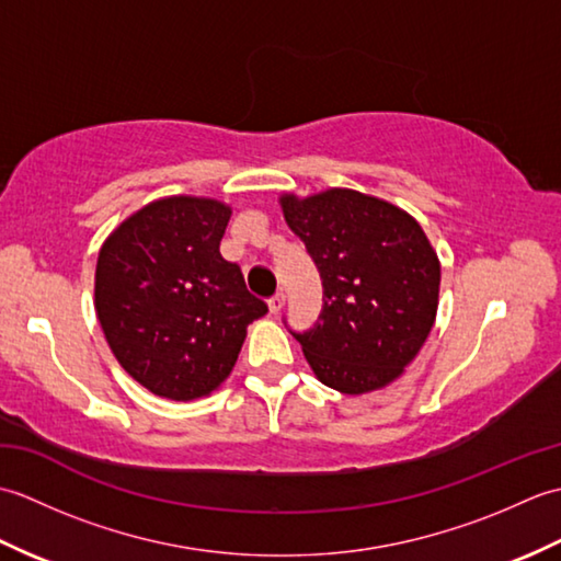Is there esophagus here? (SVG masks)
Here are the masks:
<instances>
[{
  "instance_id": "obj_1",
  "label": "esophagus",
  "mask_w": 561,
  "mask_h": 561,
  "mask_svg": "<svg viewBox=\"0 0 561 561\" xmlns=\"http://www.w3.org/2000/svg\"><path fill=\"white\" fill-rule=\"evenodd\" d=\"M284 304H287V296H284L282 291H279V294H274L272 299H270V313L277 316V313L282 311V308H284Z\"/></svg>"
}]
</instances>
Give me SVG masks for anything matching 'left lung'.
Wrapping results in <instances>:
<instances>
[{"mask_svg": "<svg viewBox=\"0 0 561 561\" xmlns=\"http://www.w3.org/2000/svg\"><path fill=\"white\" fill-rule=\"evenodd\" d=\"M284 219L323 279L318 323L291 335L328 388L347 396L396 380L432 332L440 265L422 226L354 190L282 197Z\"/></svg>", "mask_w": 561, "mask_h": 561, "instance_id": "left-lung-1", "label": "left lung"}]
</instances>
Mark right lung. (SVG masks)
<instances>
[{"label":"right lung","instance_id":"add662e5","mask_svg":"<svg viewBox=\"0 0 561 561\" xmlns=\"http://www.w3.org/2000/svg\"><path fill=\"white\" fill-rule=\"evenodd\" d=\"M231 209L165 197L108 236L96 265V313L115 359L169 400L209 396L231 374L245 328L267 313L241 267L219 253Z\"/></svg>","mask_w":561,"mask_h":561}]
</instances>
